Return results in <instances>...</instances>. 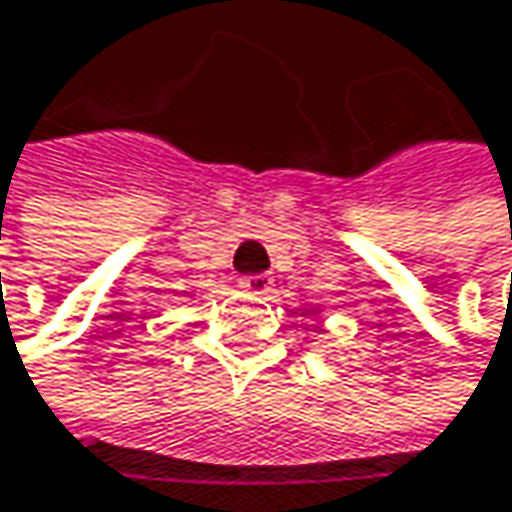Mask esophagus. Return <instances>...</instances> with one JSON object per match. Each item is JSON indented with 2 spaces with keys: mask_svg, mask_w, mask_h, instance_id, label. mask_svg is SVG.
<instances>
[{
  "mask_svg": "<svg viewBox=\"0 0 512 512\" xmlns=\"http://www.w3.org/2000/svg\"><path fill=\"white\" fill-rule=\"evenodd\" d=\"M239 291L254 294V297H267L273 291V279L270 276H242L239 279Z\"/></svg>",
  "mask_w": 512,
  "mask_h": 512,
  "instance_id": "34e87169",
  "label": "esophagus"
}]
</instances>
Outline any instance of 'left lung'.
<instances>
[{
  "label": "left lung",
  "mask_w": 512,
  "mask_h": 512,
  "mask_svg": "<svg viewBox=\"0 0 512 512\" xmlns=\"http://www.w3.org/2000/svg\"><path fill=\"white\" fill-rule=\"evenodd\" d=\"M309 315L315 318V315H321V309H309Z\"/></svg>",
  "instance_id": "left-lung-1"
}]
</instances>
